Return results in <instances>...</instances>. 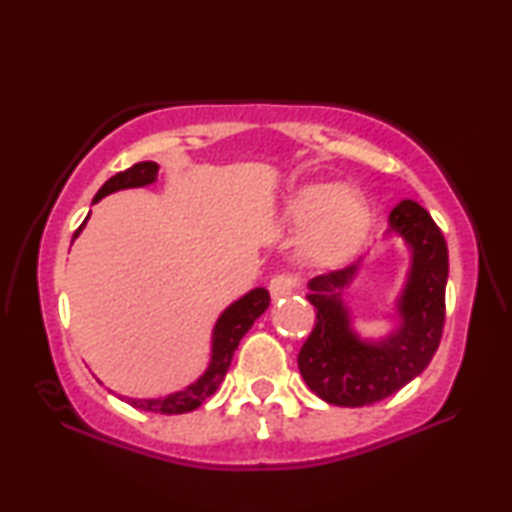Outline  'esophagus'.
<instances>
[{
	"mask_svg": "<svg viewBox=\"0 0 512 512\" xmlns=\"http://www.w3.org/2000/svg\"><path fill=\"white\" fill-rule=\"evenodd\" d=\"M300 286V279L296 275H275L270 279V296L279 300L291 296Z\"/></svg>",
	"mask_w": 512,
	"mask_h": 512,
	"instance_id": "1",
	"label": "esophagus"
}]
</instances>
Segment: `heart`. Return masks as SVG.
Instances as JSON below:
<instances>
[{
	"label": "heart",
	"mask_w": 512,
	"mask_h": 512,
	"mask_svg": "<svg viewBox=\"0 0 512 512\" xmlns=\"http://www.w3.org/2000/svg\"><path fill=\"white\" fill-rule=\"evenodd\" d=\"M293 226L305 228L303 254L317 263L345 261L361 247L368 230V209L352 188L310 184L286 205Z\"/></svg>",
	"instance_id": "heart-1"
}]
</instances>
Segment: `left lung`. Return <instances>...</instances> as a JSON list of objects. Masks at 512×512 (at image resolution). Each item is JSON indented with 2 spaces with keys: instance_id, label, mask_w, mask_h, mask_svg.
Listing matches in <instances>:
<instances>
[{
  "instance_id": "obj_1",
  "label": "left lung",
  "mask_w": 512,
  "mask_h": 512,
  "mask_svg": "<svg viewBox=\"0 0 512 512\" xmlns=\"http://www.w3.org/2000/svg\"><path fill=\"white\" fill-rule=\"evenodd\" d=\"M410 247V270L396 300L398 328L387 338L363 340L352 328L342 291L359 265L310 279L307 300L317 307L310 338L298 352L307 387L326 403L361 408L382 401L422 373L443 338L447 244L431 214L415 200L391 209L387 235Z\"/></svg>"
}]
</instances>
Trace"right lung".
<instances>
[{"label": "right lung", "instance_id": "1", "mask_svg": "<svg viewBox=\"0 0 512 512\" xmlns=\"http://www.w3.org/2000/svg\"><path fill=\"white\" fill-rule=\"evenodd\" d=\"M156 179H158V165L151 163V160H144V163L132 165L125 172H118L109 181H104V186L95 193L93 202H100L104 195L123 191V188L149 186ZM86 221H83L79 230L74 233V240L79 237L83 226H86ZM268 305H270V293L265 289H254L221 312V317L216 319L214 331H212V361H209L205 373H202L193 384H188L186 389L174 391V394H167L163 398L121 396V401L130 403L132 408H139L146 412H160V415H184V412L200 408V405L205 403L216 389H219V384L223 382V377H226L230 368V361H233L237 345H240L244 333L254 326V321L268 310Z\"/></svg>", "mask_w": 512, "mask_h": 512}]
</instances>
